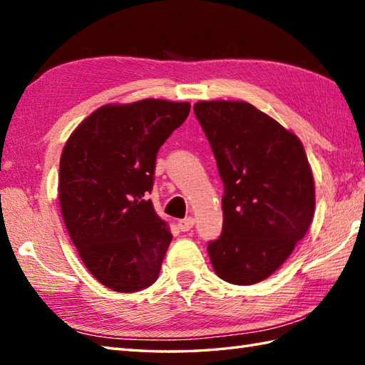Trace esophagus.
<instances>
[{"mask_svg": "<svg viewBox=\"0 0 365 365\" xmlns=\"http://www.w3.org/2000/svg\"><path fill=\"white\" fill-rule=\"evenodd\" d=\"M192 226H195V218H192V216H188V218L178 221V229L182 232H188L190 229H192Z\"/></svg>", "mask_w": 365, "mask_h": 365, "instance_id": "1", "label": "esophagus"}]
</instances>
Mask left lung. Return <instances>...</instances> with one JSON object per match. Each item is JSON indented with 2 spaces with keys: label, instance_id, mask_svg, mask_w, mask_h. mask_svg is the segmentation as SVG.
<instances>
[{
  "label": "left lung",
  "instance_id": "8db88e82",
  "mask_svg": "<svg viewBox=\"0 0 365 365\" xmlns=\"http://www.w3.org/2000/svg\"><path fill=\"white\" fill-rule=\"evenodd\" d=\"M195 114L224 183L222 232L207 246L213 269L230 284H257L289 259L312 222L304 147L251 103L199 102Z\"/></svg>",
  "mask_w": 365,
  "mask_h": 365
}]
</instances>
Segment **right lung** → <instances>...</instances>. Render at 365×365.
Segmentation results:
<instances>
[{
  "label": "right lung",
  "mask_w": 365,
  "mask_h": 365,
  "mask_svg": "<svg viewBox=\"0 0 365 365\" xmlns=\"http://www.w3.org/2000/svg\"><path fill=\"white\" fill-rule=\"evenodd\" d=\"M188 114L190 103L168 100L105 105L64 145V224L91 274L114 292L143 290L158 279L173 235L145 197L160 147Z\"/></svg>",
  "instance_id": "1"
}]
</instances>
